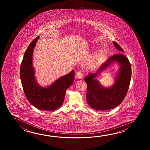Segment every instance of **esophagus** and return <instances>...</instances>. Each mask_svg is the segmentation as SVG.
<instances>
[{"label":"esophagus","instance_id":"1","mask_svg":"<svg viewBox=\"0 0 150 150\" xmlns=\"http://www.w3.org/2000/svg\"><path fill=\"white\" fill-rule=\"evenodd\" d=\"M76 78L77 79H81L83 78V74L81 71H78L76 74Z\"/></svg>","mask_w":150,"mask_h":150}]
</instances>
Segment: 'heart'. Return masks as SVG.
<instances>
[{"label": "heart", "mask_w": 150, "mask_h": 150, "mask_svg": "<svg viewBox=\"0 0 150 150\" xmlns=\"http://www.w3.org/2000/svg\"><path fill=\"white\" fill-rule=\"evenodd\" d=\"M105 52L103 50L99 51V52L96 54L95 58L94 59V61L91 64L92 67H96L98 65H99V64L100 63L101 61L102 57L105 56Z\"/></svg>", "instance_id": "b5f03b06"}]
</instances>
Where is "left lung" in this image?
Segmentation results:
<instances>
[{"instance_id": "8db88e82", "label": "left lung", "mask_w": 150, "mask_h": 150, "mask_svg": "<svg viewBox=\"0 0 150 150\" xmlns=\"http://www.w3.org/2000/svg\"><path fill=\"white\" fill-rule=\"evenodd\" d=\"M112 42L116 49L124 52L118 43ZM115 64H118L120 67L114 84L108 88L102 86L96 77ZM131 76V67L127 58L122 54L112 56L101 65L96 73L89 74L84 79L87 85L86 99L88 104L98 110H106L116 107L125 97L130 85Z\"/></svg>"}]
</instances>
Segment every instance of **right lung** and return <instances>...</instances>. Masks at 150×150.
Wrapping results in <instances>:
<instances>
[{
    "label": "right lung",
    "instance_id": "1",
    "mask_svg": "<svg viewBox=\"0 0 150 150\" xmlns=\"http://www.w3.org/2000/svg\"><path fill=\"white\" fill-rule=\"evenodd\" d=\"M39 36L29 45L23 56L20 69L23 91L29 103L41 110L52 111L59 108L64 102L67 89L73 83L74 72L59 77L47 87L40 85L35 77L33 54Z\"/></svg>",
    "mask_w": 150,
    "mask_h": 150
}]
</instances>
